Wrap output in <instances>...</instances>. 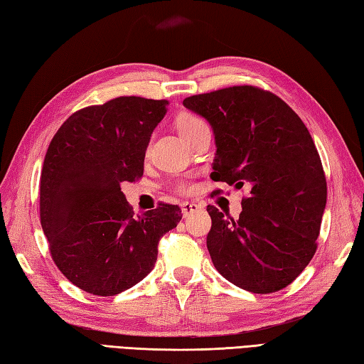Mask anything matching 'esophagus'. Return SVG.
I'll return each instance as SVG.
<instances>
[{
    "label": "esophagus",
    "mask_w": 364,
    "mask_h": 364,
    "mask_svg": "<svg viewBox=\"0 0 364 364\" xmlns=\"http://www.w3.org/2000/svg\"><path fill=\"white\" fill-rule=\"evenodd\" d=\"M201 208L198 206L197 203H183L181 204V210H183V215L184 217H188V215H191V213H193V212H197V210H200Z\"/></svg>",
    "instance_id": "34e87169"
}]
</instances>
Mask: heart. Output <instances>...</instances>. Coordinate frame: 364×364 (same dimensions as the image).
<instances>
[{
  "label": "heart",
  "instance_id": "obj_1",
  "mask_svg": "<svg viewBox=\"0 0 364 364\" xmlns=\"http://www.w3.org/2000/svg\"><path fill=\"white\" fill-rule=\"evenodd\" d=\"M201 123H204V121L193 114H181L178 117V119H176V126H178V130L181 135L189 132V130H192L193 127L200 126ZM176 191H178L180 193H192L193 184L189 181H181V183H178V186H176Z\"/></svg>",
  "mask_w": 364,
  "mask_h": 364
}]
</instances>
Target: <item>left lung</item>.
<instances>
[{"instance_id": "1", "label": "left lung", "mask_w": 364, "mask_h": 364, "mask_svg": "<svg viewBox=\"0 0 364 364\" xmlns=\"http://www.w3.org/2000/svg\"><path fill=\"white\" fill-rule=\"evenodd\" d=\"M183 105L206 118L215 134L210 178L249 188L238 220L208 206L213 266L254 294L289 286L315 254L328 197L309 130L282 98L255 86L200 93Z\"/></svg>"}]
</instances>
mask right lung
Masks as SVG:
<instances>
[{
  "label": "right lung",
  "mask_w": 364,
  "mask_h": 364,
  "mask_svg": "<svg viewBox=\"0 0 364 364\" xmlns=\"http://www.w3.org/2000/svg\"><path fill=\"white\" fill-rule=\"evenodd\" d=\"M169 101L118 97L72 114L53 135L40 178V218L53 263L82 291L112 296L152 271L178 206L135 215L123 181L143 176L144 155Z\"/></svg>",
  "instance_id": "right-lung-1"
}]
</instances>
